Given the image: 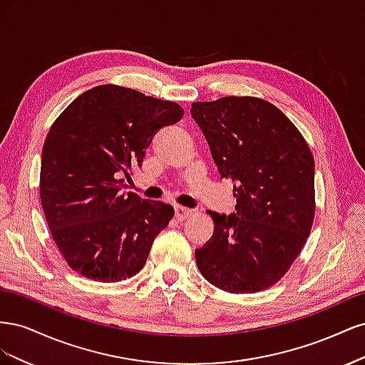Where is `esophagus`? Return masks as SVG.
<instances>
[{
	"instance_id": "esophagus-1",
	"label": "esophagus",
	"mask_w": 365,
	"mask_h": 365,
	"mask_svg": "<svg viewBox=\"0 0 365 365\" xmlns=\"http://www.w3.org/2000/svg\"><path fill=\"white\" fill-rule=\"evenodd\" d=\"M193 213V210L187 208V207H181V205H176L175 207V217L178 220H185L187 217H190Z\"/></svg>"
}]
</instances>
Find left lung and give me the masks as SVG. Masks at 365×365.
<instances>
[{
	"label": "left lung",
	"mask_w": 365,
	"mask_h": 365,
	"mask_svg": "<svg viewBox=\"0 0 365 365\" xmlns=\"http://www.w3.org/2000/svg\"><path fill=\"white\" fill-rule=\"evenodd\" d=\"M220 178L233 181L236 213L207 212L213 236L195 251L216 288L251 294L277 283L303 250L315 216V164L306 140L277 106L228 96L192 103Z\"/></svg>",
	"instance_id": "obj_1"
}]
</instances>
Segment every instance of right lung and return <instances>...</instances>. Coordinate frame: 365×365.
<instances>
[{"label": "right lung", "instance_id": "add662e5", "mask_svg": "<svg viewBox=\"0 0 365 365\" xmlns=\"http://www.w3.org/2000/svg\"><path fill=\"white\" fill-rule=\"evenodd\" d=\"M175 102L118 85H98L54 120L43 143L41 204L54 244L70 267L97 282L135 275L173 207L123 192L153 135L175 125Z\"/></svg>", "mask_w": 365, "mask_h": 365}]
</instances>
